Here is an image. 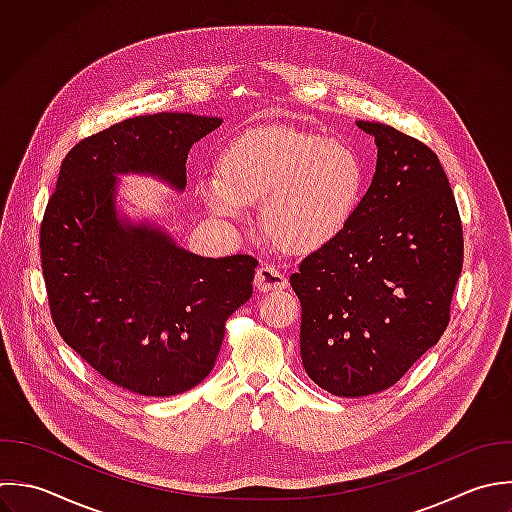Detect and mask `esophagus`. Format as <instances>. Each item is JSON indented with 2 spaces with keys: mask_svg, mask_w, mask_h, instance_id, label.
<instances>
[{
  "mask_svg": "<svg viewBox=\"0 0 512 512\" xmlns=\"http://www.w3.org/2000/svg\"><path fill=\"white\" fill-rule=\"evenodd\" d=\"M287 285H289L287 277L281 271H277L273 265H261L255 273V287L263 293L283 291V289H287Z\"/></svg>",
  "mask_w": 512,
  "mask_h": 512,
  "instance_id": "1",
  "label": "esophagus"
}]
</instances>
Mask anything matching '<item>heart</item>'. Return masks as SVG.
<instances>
[{
	"instance_id": "obj_1",
	"label": "heart",
	"mask_w": 512,
	"mask_h": 512,
	"mask_svg": "<svg viewBox=\"0 0 512 512\" xmlns=\"http://www.w3.org/2000/svg\"><path fill=\"white\" fill-rule=\"evenodd\" d=\"M363 179L349 145L289 125H261L219 151L215 177L199 181V195L221 219H239L261 199L265 235L279 249L305 255L345 231Z\"/></svg>"
}]
</instances>
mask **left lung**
Instances as JSON below:
<instances>
[{
	"label": "left lung",
	"instance_id": "8db88e82",
	"mask_svg": "<svg viewBox=\"0 0 512 512\" xmlns=\"http://www.w3.org/2000/svg\"><path fill=\"white\" fill-rule=\"evenodd\" d=\"M379 147L373 183L345 231L291 275L307 375L337 397L393 387L441 339L463 271L459 207L437 153L357 121Z\"/></svg>",
	"mask_w": 512,
	"mask_h": 512
}]
</instances>
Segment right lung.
<instances>
[{
	"label": "right lung",
	"instance_id": "obj_1",
	"mask_svg": "<svg viewBox=\"0 0 512 512\" xmlns=\"http://www.w3.org/2000/svg\"><path fill=\"white\" fill-rule=\"evenodd\" d=\"M221 125L191 113L139 115L71 147L41 229V269L61 339L103 379L145 397L197 387L213 369L227 319L249 301L251 255L205 259L163 231L121 225L115 173L185 187L195 141Z\"/></svg>",
	"mask_w": 512,
	"mask_h": 512
}]
</instances>
